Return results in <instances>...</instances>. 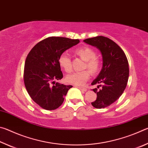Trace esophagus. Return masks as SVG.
<instances>
[{
    "label": "esophagus",
    "mask_w": 148,
    "mask_h": 148,
    "mask_svg": "<svg viewBox=\"0 0 148 148\" xmlns=\"http://www.w3.org/2000/svg\"><path fill=\"white\" fill-rule=\"evenodd\" d=\"M76 87H77V88H78L79 89L82 90V91H87V89L85 88V87H79V86H76Z\"/></svg>",
    "instance_id": "esophagus-1"
}]
</instances>
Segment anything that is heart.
<instances>
[{"instance_id": "1", "label": "heart", "mask_w": 148, "mask_h": 148, "mask_svg": "<svg viewBox=\"0 0 148 148\" xmlns=\"http://www.w3.org/2000/svg\"><path fill=\"white\" fill-rule=\"evenodd\" d=\"M75 53L84 60L86 63L84 68L88 69L92 74H96L101 68V61L98 57L96 56V53L94 49L87 46L80 47L76 49ZM59 64L61 68L66 73H70L72 71V60L70 55L64 51L60 55L58 59ZM91 73L87 70L82 71L74 72L66 77V82L68 83L76 86L84 85L89 78Z\"/></svg>"}]
</instances>
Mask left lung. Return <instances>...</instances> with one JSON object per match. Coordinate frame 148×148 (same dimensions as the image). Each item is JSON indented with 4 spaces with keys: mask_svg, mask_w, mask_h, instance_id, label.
Here are the masks:
<instances>
[{
    "mask_svg": "<svg viewBox=\"0 0 148 148\" xmlns=\"http://www.w3.org/2000/svg\"><path fill=\"white\" fill-rule=\"evenodd\" d=\"M84 41L97 47L102 53V70L91 83L92 86H98L92 89L97 97L91 104L95 108H104L117 101L126 88L129 75L128 60L121 47L107 37L99 36ZM100 86L101 88L98 90Z\"/></svg>",
    "mask_w": 148,
    "mask_h": 148,
    "instance_id": "left-lung-1",
    "label": "left lung"
}]
</instances>
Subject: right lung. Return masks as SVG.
Returning a JSON list of instances; mask_svg holds the SVG:
<instances>
[{"instance_id":"right-lung-1","label":"right lung","mask_w":148,"mask_h":148,"mask_svg":"<svg viewBox=\"0 0 148 148\" xmlns=\"http://www.w3.org/2000/svg\"><path fill=\"white\" fill-rule=\"evenodd\" d=\"M79 42L77 39L48 37L37 43L27 55L24 67L25 86L31 98L42 108L57 109L72 87L56 83L63 77L58 59L62 52Z\"/></svg>"}]
</instances>
